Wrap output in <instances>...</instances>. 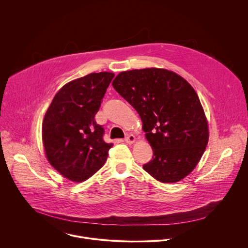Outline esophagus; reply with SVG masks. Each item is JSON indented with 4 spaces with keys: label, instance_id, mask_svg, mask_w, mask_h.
<instances>
[{
    "label": "esophagus",
    "instance_id": "esophagus-1",
    "mask_svg": "<svg viewBox=\"0 0 248 248\" xmlns=\"http://www.w3.org/2000/svg\"><path fill=\"white\" fill-rule=\"evenodd\" d=\"M124 141L128 144H132L135 141V136L133 134H127L126 137L124 138Z\"/></svg>",
    "mask_w": 248,
    "mask_h": 248
}]
</instances>
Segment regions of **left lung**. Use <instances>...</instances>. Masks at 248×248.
Wrapping results in <instances>:
<instances>
[{"mask_svg": "<svg viewBox=\"0 0 248 248\" xmlns=\"http://www.w3.org/2000/svg\"><path fill=\"white\" fill-rule=\"evenodd\" d=\"M112 84L142 121L153 150L143 169L164 184L185 179L209 139L208 123L192 86L175 73L156 67L123 72Z\"/></svg>", "mask_w": 248, "mask_h": 248, "instance_id": "obj_1", "label": "left lung"}]
</instances>
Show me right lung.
Wrapping results in <instances>:
<instances>
[{
  "mask_svg": "<svg viewBox=\"0 0 248 248\" xmlns=\"http://www.w3.org/2000/svg\"><path fill=\"white\" fill-rule=\"evenodd\" d=\"M115 75L90 74L63 85L55 95L42 125L49 163L67 180L82 183L105 164L113 143L95 121L102 99Z\"/></svg>",
  "mask_w": 248,
  "mask_h": 248,
  "instance_id": "obj_1",
  "label": "right lung"
}]
</instances>
